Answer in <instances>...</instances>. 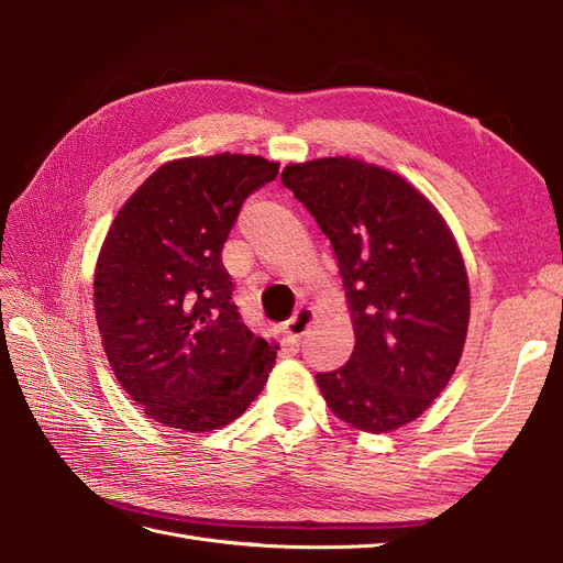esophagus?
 <instances>
[{"instance_id":"1","label":"esophagus","mask_w":563,"mask_h":563,"mask_svg":"<svg viewBox=\"0 0 563 563\" xmlns=\"http://www.w3.org/2000/svg\"><path fill=\"white\" fill-rule=\"evenodd\" d=\"M310 321H312V312H310V308H300L291 319L286 321L284 333L288 335V340H294V343H298V340L305 335V331H308Z\"/></svg>"}]
</instances>
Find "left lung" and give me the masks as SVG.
<instances>
[{"label": "left lung", "mask_w": 563, "mask_h": 563, "mask_svg": "<svg viewBox=\"0 0 563 563\" xmlns=\"http://www.w3.org/2000/svg\"><path fill=\"white\" fill-rule=\"evenodd\" d=\"M282 183L329 236L352 314L354 350L317 373L321 395L356 430H397L432 406L463 354V255L432 203L387 168L323 157L286 166Z\"/></svg>", "instance_id": "left-lung-1"}]
</instances>
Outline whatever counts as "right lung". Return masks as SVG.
I'll return each instance as SVG.
<instances>
[{
	"label": "right lung",
	"instance_id": "right-lung-1",
	"mask_svg": "<svg viewBox=\"0 0 563 563\" xmlns=\"http://www.w3.org/2000/svg\"><path fill=\"white\" fill-rule=\"evenodd\" d=\"M277 174V162L230 152L168 162L100 249L93 308L108 362L164 428H223L267 383L279 347L246 329L220 253L246 197Z\"/></svg>",
	"mask_w": 563,
	"mask_h": 563
}]
</instances>
